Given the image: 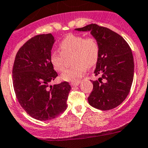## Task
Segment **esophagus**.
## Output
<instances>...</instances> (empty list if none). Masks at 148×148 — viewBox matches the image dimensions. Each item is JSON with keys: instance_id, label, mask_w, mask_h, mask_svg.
I'll list each match as a JSON object with an SVG mask.
<instances>
[{"instance_id": "34e87169", "label": "esophagus", "mask_w": 148, "mask_h": 148, "mask_svg": "<svg viewBox=\"0 0 148 148\" xmlns=\"http://www.w3.org/2000/svg\"><path fill=\"white\" fill-rule=\"evenodd\" d=\"M80 81H77V82H73L70 84V85H71V86H78L80 84Z\"/></svg>"}]
</instances>
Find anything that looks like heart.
<instances>
[{
  "label": "heart",
  "mask_w": 148,
  "mask_h": 148,
  "mask_svg": "<svg viewBox=\"0 0 148 148\" xmlns=\"http://www.w3.org/2000/svg\"><path fill=\"white\" fill-rule=\"evenodd\" d=\"M60 47L62 52L53 51L51 54L50 61L53 67L57 71H63L65 57L73 54V64H75L62 74L61 78L63 81H79L85 74L87 67H93L99 58V43L94 38H85L82 36L70 34L63 39Z\"/></svg>",
  "instance_id": "b5f03b06"
}]
</instances>
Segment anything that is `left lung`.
Listing matches in <instances>:
<instances>
[{
	"label": "left lung",
	"instance_id": "obj_1",
	"mask_svg": "<svg viewBox=\"0 0 148 148\" xmlns=\"http://www.w3.org/2000/svg\"><path fill=\"white\" fill-rule=\"evenodd\" d=\"M75 30L90 32L99 46V58L92 81L93 91L88 98L93 108L109 110L119 106L128 96L134 78V58L131 48L118 33L95 24Z\"/></svg>",
	"mask_w": 148,
	"mask_h": 148
}]
</instances>
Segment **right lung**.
I'll return each mask as SVG.
<instances>
[{
	"mask_svg": "<svg viewBox=\"0 0 148 148\" xmlns=\"http://www.w3.org/2000/svg\"><path fill=\"white\" fill-rule=\"evenodd\" d=\"M54 42L51 33L29 39L18 51L12 71L20 105L31 117L43 121L57 117L67 109L71 89L66 81L50 85L57 76L50 61Z\"/></svg>",
	"mask_w": 148,
	"mask_h": 148,
	"instance_id": "right-lung-1",
	"label": "right lung"
}]
</instances>
